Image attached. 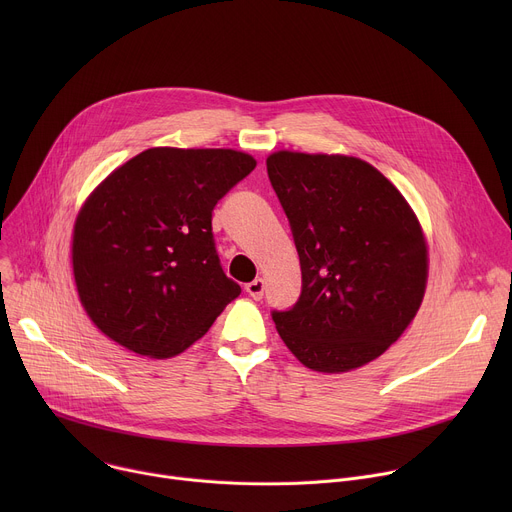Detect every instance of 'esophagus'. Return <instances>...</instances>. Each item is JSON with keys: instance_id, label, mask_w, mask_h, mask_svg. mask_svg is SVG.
Returning a JSON list of instances; mask_svg holds the SVG:
<instances>
[{"instance_id": "esophagus-1", "label": "esophagus", "mask_w": 512, "mask_h": 512, "mask_svg": "<svg viewBox=\"0 0 512 512\" xmlns=\"http://www.w3.org/2000/svg\"><path fill=\"white\" fill-rule=\"evenodd\" d=\"M245 289H247V294H249L253 300H261V298H263V289H265V281H263L261 277H257V279L249 281V283L245 285Z\"/></svg>"}]
</instances>
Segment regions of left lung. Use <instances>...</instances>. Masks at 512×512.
I'll list each match as a JSON object with an SVG mask.
<instances>
[{
  "label": "left lung",
  "mask_w": 512,
  "mask_h": 512,
  "mask_svg": "<svg viewBox=\"0 0 512 512\" xmlns=\"http://www.w3.org/2000/svg\"><path fill=\"white\" fill-rule=\"evenodd\" d=\"M267 176L300 255L302 294L271 318L312 371L346 373L381 356L415 318L427 247L401 192L348 156L277 152Z\"/></svg>",
  "instance_id": "8db88e82"
}]
</instances>
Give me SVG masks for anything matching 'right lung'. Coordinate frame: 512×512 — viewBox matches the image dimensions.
Returning <instances> with one entry per match:
<instances>
[{"label": "right lung", "instance_id": "1", "mask_svg": "<svg viewBox=\"0 0 512 512\" xmlns=\"http://www.w3.org/2000/svg\"><path fill=\"white\" fill-rule=\"evenodd\" d=\"M255 166L235 150L152 148L89 196L72 235V271L105 336L168 358L206 334L241 294L218 259L212 210Z\"/></svg>", "mask_w": 512, "mask_h": 512}]
</instances>
